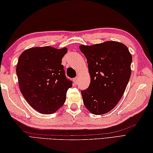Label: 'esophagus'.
I'll list each match as a JSON object with an SVG mask.
<instances>
[{"label":"esophagus","mask_w":153,"mask_h":153,"mask_svg":"<svg viewBox=\"0 0 153 153\" xmlns=\"http://www.w3.org/2000/svg\"><path fill=\"white\" fill-rule=\"evenodd\" d=\"M73 82L75 84H77V82H78V79H77V77H75V78L73 79Z\"/></svg>","instance_id":"obj_1"}]
</instances>
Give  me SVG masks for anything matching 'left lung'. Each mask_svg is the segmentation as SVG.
<instances>
[{"instance_id": "1", "label": "left lung", "mask_w": 153, "mask_h": 153, "mask_svg": "<svg viewBox=\"0 0 153 153\" xmlns=\"http://www.w3.org/2000/svg\"><path fill=\"white\" fill-rule=\"evenodd\" d=\"M88 64L91 82L82 91L83 104L95 115L112 110L121 99L131 76L132 56L124 44L106 41L80 45Z\"/></svg>"}]
</instances>
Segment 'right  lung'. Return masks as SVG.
<instances>
[{
  "label": "right lung",
  "instance_id": "obj_1",
  "mask_svg": "<svg viewBox=\"0 0 153 153\" xmlns=\"http://www.w3.org/2000/svg\"><path fill=\"white\" fill-rule=\"evenodd\" d=\"M67 48L33 47L20 54L16 66L19 89L32 108L51 114L62 106L72 82L65 76L62 59Z\"/></svg>",
  "mask_w": 153,
  "mask_h": 153
}]
</instances>
